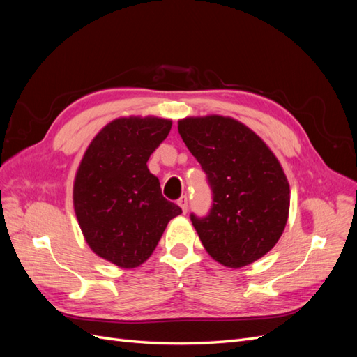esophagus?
Here are the masks:
<instances>
[{"label":"esophagus","mask_w":357,"mask_h":357,"mask_svg":"<svg viewBox=\"0 0 357 357\" xmlns=\"http://www.w3.org/2000/svg\"><path fill=\"white\" fill-rule=\"evenodd\" d=\"M177 204L180 205L181 211L186 214V211H188V197H181V198L177 201Z\"/></svg>","instance_id":"1"}]
</instances>
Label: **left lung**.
<instances>
[{
	"label": "left lung",
	"mask_w": 357,
	"mask_h": 357,
	"mask_svg": "<svg viewBox=\"0 0 357 357\" xmlns=\"http://www.w3.org/2000/svg\"><path fill=\"white\" fill-rule=\"evenodd\" d=\"M178 134L213 190L207 218L190 214L204 248L228 268L256 262L287 223L290 186L282 164L261 137L229 116L180 119Z\"/></svg>",
	"instance_id": "obj_1"
}]
</instances>
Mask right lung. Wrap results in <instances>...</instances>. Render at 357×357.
<instances>
[{
  "label": "right lung",
  "instance_id": "1",
  "mask_svg": "<svg viewBox=\"0 0 357 357\" xmlns=\"http://www.w3.org/2000/svg\"><path fill=\"white\" fill-rule=\"evenodd\" d=\"M171 126L156 116L117 117L93 137L75 172L73 204L84 240L119 268L144 264L181 213L162 197L159 178L147 168Z\"/></svg>",
  "mask_w": 357,
  "mask_h": 357
}]
</instances>
